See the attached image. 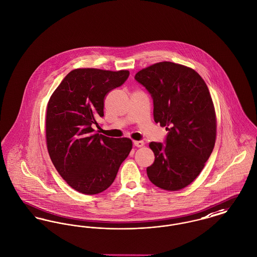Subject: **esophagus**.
Masks as SVG:
<instances>
[{
  "label": "esophagus",
  "mask_w": 257,
  "mask_h": 257,
  "mask_svg": "<svg viewBox=\"0 0 257 257\" xmlns=\"http://www.w3.org/2000/svg\"><path fill=\"white\" fill-rule=\"evenodd\" d=\"M134 145L137 147H142L144 145V141L138 140V141H134Z\"/></svg>",
  "instance_id": "34e87169"
}]
</instances>
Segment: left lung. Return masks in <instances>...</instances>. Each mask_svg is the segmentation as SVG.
<instances>
[{
  "instance_id": "obj_1",
  "label": "left lung",
  "mask_w": 257,
  "mask_h": 257,
  "mask_svg": "<svg viewBox=\"0 0 257 257\" xmlns=\"http://www.w3.org/2000/svg\"><path fill=\"white\" fill-rule=\"evenodd\" d=\"M135 79L153 99L155 122L169 132L165 145L149 144L155 162L147 175L159 188H184L204 169L215 143L216 118L207 86L195 70L168 61L140 70Z\"/></svg>"
}]
</instances>
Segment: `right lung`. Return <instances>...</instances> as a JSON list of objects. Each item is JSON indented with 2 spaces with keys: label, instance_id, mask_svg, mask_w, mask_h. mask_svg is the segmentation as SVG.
Segmentation results:
<instances>
[{
  "label": "right lung",
  "instance_id": "right-lung-1",
  "mask_svg": "<svg viewBox=\"0 0 257 257\" xmlns=\"http://www.w3.org/2000/svg\"><path fill=\"white\" fill-rule=\"evenodd\" d=\"M130 72L75 69L52 93L47 108V146L52 164L69 186L94 195L109 188L133 148L130 138L94 132L104 116V98Z\"/></svg>",
  "mask_w": 257,
  "mask_h": 257
}]
</instances>
